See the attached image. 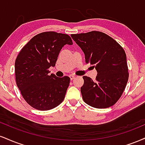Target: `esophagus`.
Returning <instances> with one entry per match:
<instances>
[{
	"mask_svg": "<svg viewBox=\"0 0 145 145\" xmlns=\"http://www.w3.org/2000/svg\"><path fill=\"white\" fill-rule=\"evenodd\" d=\"M69 78H70L71 80H72L74 79L75 76H74V75H69Z\"/></svg>",
	"mask_w": 145,
	"mask_h": 145,
	"instance_id": "1",
	"label": "esophagus"
}]
</instances>
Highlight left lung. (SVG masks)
I'll use <instances>...</instances> for the list:
<instances>
[{"label":"left lung","mask_w":145,"mask_h":145,"mask_svg":"<svg viewBox=\"0 0 145 145\" xmlns=\"http://www.w3.org/2000/svg\"><path fill=\"white\" fill-rule=\"evenodd\" d=\"M71 36L83 50L86 63L93 65L97 71L95 80L83 76L84 101L98 109L111 107L122 95L128 80L124 50L114 39L99 31Z\"/></svg>","instance_id":"obj_1"}]
</instances>
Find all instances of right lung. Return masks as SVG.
<instances>
[{"label": "right lung", "instance_id": "right-lung-1", "mask_svg": "<svg viewBox=\"0 0 145 145\" xmlns=\"http://www.w3.org/2000/svg\"><path fill=\"white\" fill-rule=\"evenodd\" d=\"M65 44H73L69 35L42 32L34 36L17 55L15 63L17 86L24 100L34 109L50 110L65 98L70 78L50 75L49 68L55 65Z\"/></svg>", "mask_w": 145, "mask_h": 145}]
</instances>
